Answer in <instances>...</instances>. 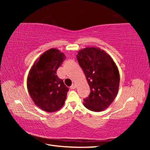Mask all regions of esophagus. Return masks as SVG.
I'll return each instance as SVG.
<instances>
[{"label": "esophagus", "instance_id": "esophagus-1", "mask_svg": "<svg viewBox=\"0 0 150 150\" xmlns=\"http://www.w3.org/2000/svg\"><path fill=\"white\" fill-rule=\"evenodd\" d=\"M76 87H77V85H76L75 83H73V84L70 87V88H71V89H75Z\"/></svg>", "mask_w": 150, "mask_h": 150}]
</instances>
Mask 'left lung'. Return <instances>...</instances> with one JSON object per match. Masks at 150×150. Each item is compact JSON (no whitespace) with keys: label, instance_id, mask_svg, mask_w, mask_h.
Returning <instances> with one entry per match:
<instances>
[{"label":"left lung","instance_id":"left-lung-1","mask_svg":"<svg viewBox=\"0 0 150 150\" xmlns=\"http://www.w3.org/2000/svg\"><path fill=\"white\" fill-rule=\"evenodd\" d=\"M77 59L91 89L83 105L91 111L105 110L115 99L119 89L120 73L115 62L105 51L96 47L79 50Z\"/></svg>","mask_w":150,"mask_h":150}]
</instances>
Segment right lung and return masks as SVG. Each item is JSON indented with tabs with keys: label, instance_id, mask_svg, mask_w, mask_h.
Here are the masks:
<instances>
[{
	"label": "right lung",
	"instance_id": "1",
	"mask_svg": "<svg viewBox=\"0 0 150 150\" xmlns=\"http://www.w3.org/2000/svg\"><path fill=\"white\" fill-rule=\"evenodd\" d=\"M65 58L55 48L47 50L34 62L28 75L30 96L35 105L47 112L59 110L67 98L69 88L56 75Z\"/></svg>",
	"mask_w": 150,
	"mask_h": 150
}]
</instances>
